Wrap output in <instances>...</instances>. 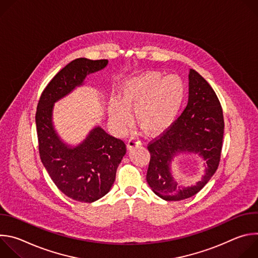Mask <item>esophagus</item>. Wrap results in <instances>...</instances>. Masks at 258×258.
I'll return each instance as SVG.
<instances>
[{
  "mask_svg": "<svg viewBox=\"0 0 258 258\" xmlns=\"http://www.w3.org/2000/svg\"><path fill=\"white\" fill-rule=\"evenodd\" d=\"M139 145H141V141H140L139 139H137V138H131V139L128 140L127 144H126V147H127V149H132V148H134V147L139 146Z\"/></svg>",
  "mask_w": 258,
  "mask_h": 258,
  "instance_id": "esophagus-1",
  "label": "esophagus"
}]
</instances>
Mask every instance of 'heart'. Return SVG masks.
I'll use <instances>...</instances> for the list:
<instances>
[{
    "label": "heart",
    "instance_id": "b5f03b06",
    "mask_svg": "<svg viewBox=\"0 0 258 258\" xmlns=\"http://www.w3.org/2000/svg\"><path fill=\"white\" fill-rule=\"evenodd\" d=\"M186 88L176 75L163 77L159 71H148L125 82L120 89V101L110 103L109 111L114 124L122 130L131 121L135 110L138 124L148 134L165 131L175 119L185 99Z\"/></svg>",
    "mask_w": 258,
    "mask_h": 258
}]
</instances>
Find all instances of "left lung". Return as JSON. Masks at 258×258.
Returning a JSON list of instances; mask_svg holds the SVG:
<instances>
[{
  "mask_svg": "<svg viewBox=\"0 0 258 258\" xmlns=\"http://www.w3.org/2000/svg\"><path fill=\"white\" fill-rule=\"evenodd\" d=\"M224 130L223 108L215 92L197 71L191 69L189 101L185 110L147 147L150 161L146 178L153 192L166 201H179L197 194L218 167ZM181 152L197 153L207 162V173L196 186L179 187L171 176L169 164Z\"/></svg>",
  "mask_w": 258,
  "mask_h": 258,
  "instance_id": "1",
  "label": "left lung"
}]
</instances>
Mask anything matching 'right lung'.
<instances>
[{"mask_svg": "<svg viewBox=\"0 0 258 258\" xmlns=\"http://www.w3.org/2000/svg\"><path fill=\"white\" fill-rule=\"evenodd\" d=\"M107 63L106 59L78 58L71 61L47 85L36 107L35 124L41 160L57 188L80 202L92 203L110 191L126 146L122 140L97 126L82 144L75 148L68 147L53 127V106L83 85L88 75L103 69Z\"/></svg>", "mask_w": 258, "mask_h": 258, "instance_id": "obj_1", "label": "right lung"}]
</instances>
